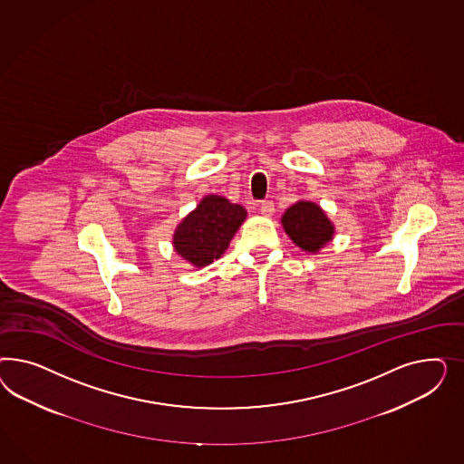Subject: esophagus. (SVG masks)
Instances as JSON below:
<instances>
[{
	"label": "esophagus",
	"instance_id": "esophagus-1",
	"mask_svg": "<svg viewBox=\"0 0 464 464\" xmlns=\"http://www.w3.org/2000/svg\"><path fill=\"white\" fill-rule=\"evenodd\" d=\"M260 214L272 216V214H274V202H272V200H264V202L260 204Z\"/></svg>",
	"mask_w": 464,
	"mask_h": 464
}]
</instances>
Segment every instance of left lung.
<instances>
[{"label":"left lung","instance_id":"8db88e82","mask_svg":"<svg viewBox=\"0 0 464 464\" xmlns=\"http://www.w3.org/2000/svg\"><path fill=\"white\" fill-rule=\"evenodd\" d=\"M282 226L295 245L306 252H318L334 237V225L313 202H297L282 216Z\"/></svg>","mask_w":464,"mask_h":464}]
</instances>
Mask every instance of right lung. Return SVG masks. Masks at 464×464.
Wrapping results in <instances>:
<instances>
[{"mask_svg": "<svg viewBox=\"0 0 464 464\" xmlns=\"http://www.w3.org/2000/svg\"><path fill=\"white\" fill-rule=\"evenodd\" d=\"M245 218L246 211L225 197H204L177 227L175 252L192 266L206 267L225 253Z\"/></svg>", "mask_w": 464, "mask_h": 464, "instance_id": "right-lung-1", "label": "right lung"}]
</instances>
